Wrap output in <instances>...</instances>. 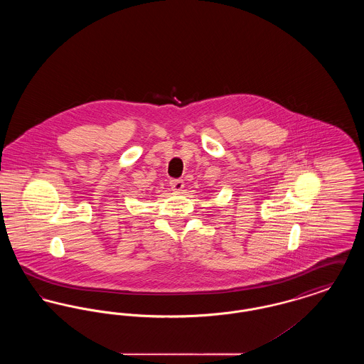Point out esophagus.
<instances>
[{
	"instance_id": "obj_1",
	"label": "esophagus",
	"mask_w": 364,
	"mask_h": 364,
	"mask_svg": "<svg viewBox=\"0 0 364 364\" xmlns=\"http://www.w3.org/2000/svg\"><path fill=\"white\" fill-rule=\"evenodd\" d=\"M171 188L172 191H176V192H180V191H183L184 188V181L183 180H180V178H176V180H171Z\"/></svg>"
}]
</instances>
